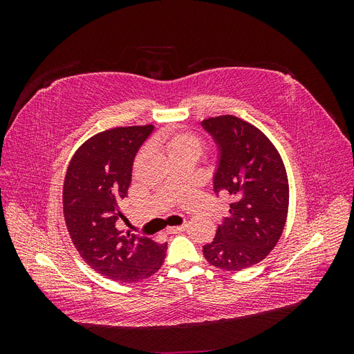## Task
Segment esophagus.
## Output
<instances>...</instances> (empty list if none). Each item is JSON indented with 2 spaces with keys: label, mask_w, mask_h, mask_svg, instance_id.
I'll return each mask as SVG.
<instances>
[{
  "label": "esophagus",
  "mask_w": 354,
  "mask_h": 354,
  "mask_svg": "<svg viewBox=\"0 0 354 354\" xmlns=\"http://www.w3.org/2000/svg\"><path fill=\"white\" fill-rule=\"evenodd\" d=\"M187 226L186 224H181V226H174V227H168L167 229V233L168 234H177V233H181Z\"/></svg>",
  "instance_id": "obj_1"
}]
</instances>
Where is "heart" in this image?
Segmentation results:
<instances>
[{
  "mask_svg": "<svg viewBox=\"0 0 354 354\" xmlns=\"http://www.w3.org/2000/svg\"><path fill=\"white\" fill-rule=\"evenodd\" d=\"M160 143L167 149L168 156L190 155L198 159L202 152V140L190 131H167L162 134Z\"/></svg>",
  "mask_w": 354,
  "mask_h": 354,
  "instance_id": "1",
  "label": "heart"
}]
</instances>
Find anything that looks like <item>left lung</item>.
Segmentation results:
<instances>
[{
  "label": "left lung",
  "instance_id": "1",
  "mask_svg": "<svg viewBox=\"0 0 354 354\" xmlns=\"http://www.w3.org/2000/svg\"><path fill=\"white\" fill-rule=\"evenodd\" d=\"M217 146L212 185L232 198L230 216L202 246L211 266L242 270L264 260L285 227L289 189L281 155L259 128L233 115L202 121Z\"/></svg>",
  "mask_w": 354,
  "mask_h": 354
}]
</instances>
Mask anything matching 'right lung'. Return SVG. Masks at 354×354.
<instances>
[{
	"label": "right lung",
	"instance_id": "obj_1",
	"mask_svg": "<svg viewBox=\"0 0 354 354\" xmlns=\"http://www.w3.org/2000/svg\"><path fill=\"white\" fill-rule=\"evenodd\" d=\"M153 128L118 127L95 134L75 152L66 171L63 214L71 239L84 261L112 281L146 279L165 259L167 243L116 229L134 158Z\"/></svg>",
	"mask_w": 354,
	"mask_h": 354
}]
</instances>
